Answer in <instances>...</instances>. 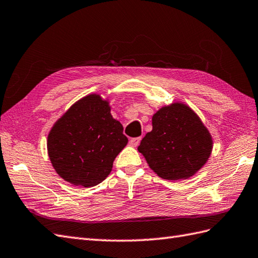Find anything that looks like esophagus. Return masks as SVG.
I'll return each mask as SVG.
<instances>
[{"mask_svg":"<svg viewBox=\"0 0 258 258\" xmlns=\"http://www.w3.org/2000/svg\"><path fill=\"white\" fill-rule=\"evenodd\" d=\"M141 140H142V137H134V139H131L130 140V144L132 146H139V144H140V142H141Z\"/></svg>","mask_w":258,"mask_h":258,"instance_id":"esophagus-1","label":"esophagus"}]
</instances>
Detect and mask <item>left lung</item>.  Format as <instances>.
Here are the masks:
<instances>
[{
	"label": "left lung",
	"mask_w": 258,
	"mask_h": 258,
	"mask_svg": "<svg viewBox=\"0 0 258 258\" xmlns=\"http://www.w3.org/2000/svg\"><path fill=\"white\" fill-rule=\"evenodd\" d=\"M212 151L208 130L195 112L173 103L153 116V130L145 135L139 152L157 175L168 180L185 179L207 163Z\"/></svg>",
	"instance_id": "1"
}]
</instances>
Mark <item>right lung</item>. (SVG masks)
<instances>
[{
	"label": "right lung",
	"mask_w": 258,
	"mask_h": 258,
	"mask_svg": "<svg viewBox=\"0 0 258 258\" xmlns=\"http://www.w3.org/2000/svg\"><path fill=\"white\" fill-rule=\"evenodd\" d=\"M128 140L99 95L79 100L53 125L48 155L53 168L75 185L93 187L109 176L113 161Z\"/></svg>",
	"instance_id": "right-lung-1"
}]
</instances>
